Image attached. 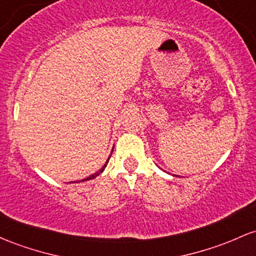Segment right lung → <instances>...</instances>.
<instances>
[{"mask_svg": "<svg viewBox=\"0 0 256 256\" xmlns=\"http://www.w3.org/2000/svg\"><path fill=\"white\" fill-rule=\"evenodd\" d=\"M112 153H113V150H112ZM112 153H110V156H112ZM109 158H110V156H109ZM109 158H108V160H106V164L103 165L102 168H100V170L97 171V172H94V175H91V176H88V178H82V180H80V181H72L70 182V184H78V182H85V181H90V180H94V178H97L98 175H100V174L103 172V171H104V169L106 168V165H108V162H109Z\"/></svg>", "mask_w": 256, "mask_h": 256, "instance_id": "add662e5", "label": "right lung"}]
</instances>
